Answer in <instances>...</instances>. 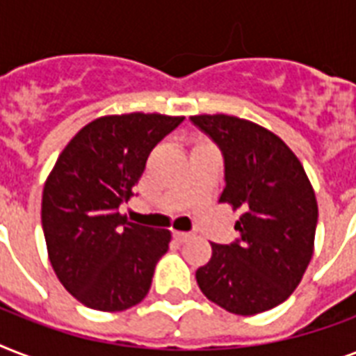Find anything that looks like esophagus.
I'll use <instances>...</instances> for the list:
<instances>
[{
    "instance_id": "esophagus-1",
    "label": "esophagus",
    "mask_w": 356,
    "mask_h": 356,
    "mask_svg": "<svg viewBox=\"0 0 356 356\" xmlns=\"http://www.w3.org/2000/svg\"><path fill=\"white\" fill-rule=\"evenodd\" d=\"M173 238L177 240V242H186L190 238V233H183V231H173Z\"/></svg>"
}]
</instances>
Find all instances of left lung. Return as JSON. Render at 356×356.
I'll return each instance as SVG.
<instances>
[{"instance_id": "left-lung-1", "label": "left lung", "mask_w": 356, "mask_h": 356, "mask_svg": "<svg viewBox=\"0 0 356 356\" xmlns=\"http://www.w3.org/2000/svg\"><path fill=\"white\" fill-rule=\"evenodd\" d=\"M190 120L211 136L225 161L220 201L240 211L236 242L211 243L195 271L201 292L231 314L253 316L286 301L314 253L318 203L303 164L259 123L200 114Z\"/></svg>"}]
</instances>
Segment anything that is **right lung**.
<instances>
[{"instance_id": "obj_1", "label": "right lung", "mask_w": 356, "mask_h": 356, "mask_svg": "<svg viewBox=\"0 0 356 356\" xmlns=\"http://www.w3.org/2000/svg\"><path fill=\"white\" fill-rule=\"evenodd\" d=\"M184 116L111 114L86 123L58 155L42 192V229L55 275L79 303L120 312L147 296L172 233L127 222L151 149Z\"/></svg>"}]
</instances>
